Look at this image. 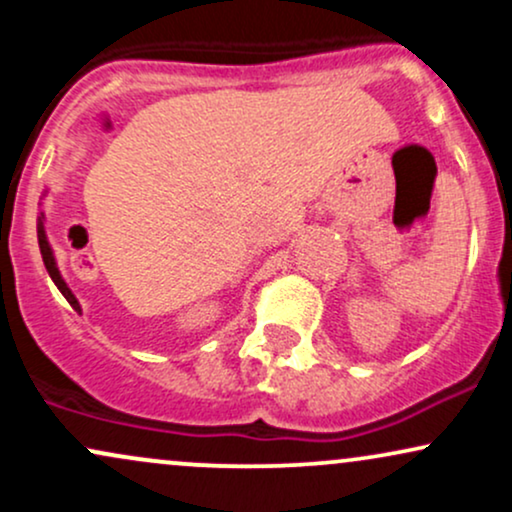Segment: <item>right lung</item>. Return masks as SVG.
Masks as SVG:
<instances>
[{
	"label": "right lung",
	"mask_w": 512,
	"mask_h": 512,
	"mask_svg": "<svg viewBox=\"0 0 512 512\" xmlns=\"http://www.w3.org/2000/svg\"><path fill=\"white\" fill-rule=\"evenodd\" d=\"M38 245H40V255H43L45 269H48V274L52 276V281H55V286H57V289L62 291V296L67 298L69 305H72V308L76 310V313H81V305H79V301H76L74 293L69 291V286L64 284V279H62L60 269H57L55 255H52V248H50V243H48V236H45V228H43V214H40V219H38Z\"/></svg>",
	"instance_id": "obj_1"
}]
</instances>
